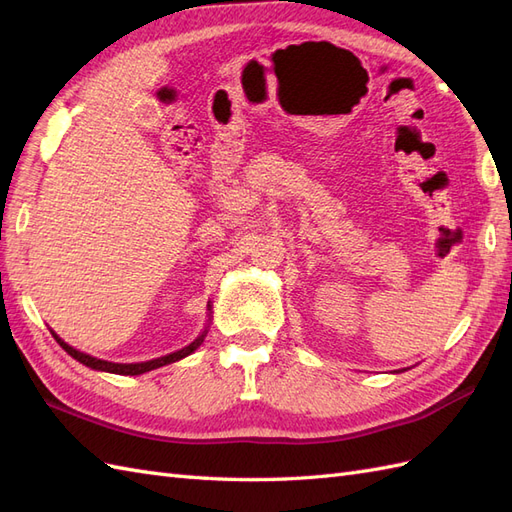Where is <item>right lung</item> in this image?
<instances>
[{
  "instance_id": "1",
  "label": "right lung",
  "mask_w": 512,
  "mask_h": 512,
  "mask_svg": "<svg viewBox=\"0 0 512 512\" xmlns=\"http://www.w3.org/2000/svg\"><path fill=\"white\" fill-rule=\"evenodd\" d=\"M51 333H53V331H51ZM205 335H207V329H205L203 333H200L190 346H185V348H181V350H177V352H170V354H166V356H160V359H151V361H145V363H111V361L96 359V356L85 354V352H81V350H76V348L68 346V344L64 342V339H59V337L53 333V337L57 339V344H59L61 348H64V350L72 356V359H76L79 363H83V365H87V367H91V369H96V371H108V374H119V376H141V374H145V371L158 369V367L168 365V363H175V361L183 359V356L192 354L200 344H203Z\"/></svg>"
}]
</instances>
